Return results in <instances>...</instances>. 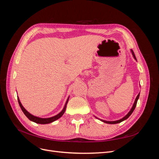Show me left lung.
<instances>
[{
  "mask_svg": "<svg viewBox=\"0 0 159 159\" xmlns=\"http://www.w3.org/2000/svg\"><path fill=\"white\" fill-rule=\"evenodd\" d=\"M131 52H132V54H133V57H134V58L135 59V60H137V59H136V57H135V55H134V52H133V51L132 50H131ZM139 95H140V93H139L138 94V95L137 96V98H136V99H135V101H134V104H133V107H132L131 111H130L128 113V114L126 115V116H125L123 119H120V120H118V121H104V120H102V121L103 122H104V123H109V124H116V123H121V122L123 121L124 120L127 119L130 116V115H131L132 114V113L133 112L134 109H135L136 105H137V101H138V99H139Z\"/></svg>",
  "mask_w": 159,
  "mask_h": 159,
  "instance_id": "8db88e82",
  "label": "left lung"
}]
</instances>
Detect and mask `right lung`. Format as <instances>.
<instances>
[{"label":"right lung","instance_id":"add662e5","mask_svg":"<svg viewBox=\"0 0 159 159\" xmlns=\"http://www.w3.org/2000/svg\"><path fill=\"white\" fill-rule=\"evenodd\" d=\"M18 102L19 105H20V107L22 111H23V113H25V115L28 119L30 120V121H32L33 122H35L36 123H39V124H48V123H50L53 121H54L57 119H58L59 118H60L62 116V115H63V114L64 113L65 111H66V109L67 103H68V100H67V102L65 104V106H64L63 110H62L59 114H57V115H56V116H54L52 117H50V118H40V117L34 116V115H31L30 113H28L27 111L25 108H24V107L22 106L20 102V99H19L18 98Z\"/></svg>","mask_w":159,"mask_h":159}]
</instances>
